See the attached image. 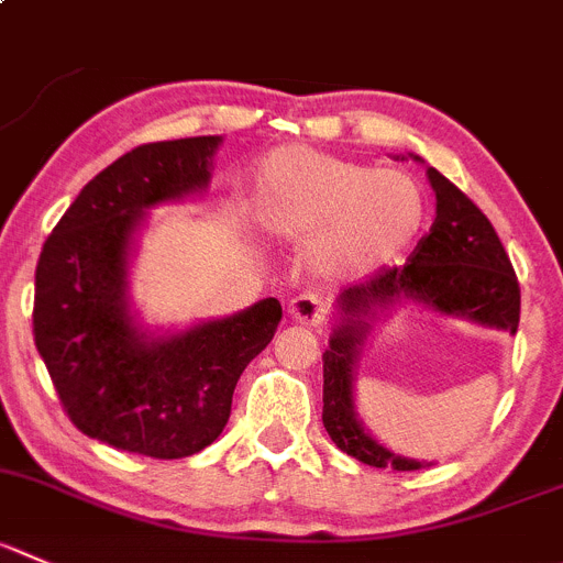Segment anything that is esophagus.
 Instances as JSON below:
<instances>
[{
	"mask_svg": "<svg viewBox=\"0 0 563 563\" xmlns=\"http://www.w3.org/2000/svg\"><path fill=\"white\" fill-rule=\"evenodd\" d=\"M287 318L296 320V323L301 325H312V329H318L325 318L323 301H320L318 296H312V292H303V296L292 298L290 301V307H287Z\"/></svg>",
	"mask_w": 563,
	"mask_h": 563,
	"instance_id": "34e87169",
	"label": "esophagus"
}]
</instances>
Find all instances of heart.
<instances>
[{"mask_svg":"<svg viewBox=\"0 0 563 563\" xmlns=\"http://www.w3.org/2000/svg\"><path fill=\"white\" fill-rule=\"evenodd\" d=\"M254 218L290 243L314 240V260L340 278H371L411 254L428 221L415 176L314 152L276 148L254 174Z\"/></svg>","mask_w":563,"mask_h":563,"instance_id":"heart-1","label":"heart"}]
</instances>
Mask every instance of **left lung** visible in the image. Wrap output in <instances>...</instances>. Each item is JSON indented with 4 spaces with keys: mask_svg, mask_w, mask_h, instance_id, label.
I'll return each mask as SVG.
<instances>
[{
    "mask_svg": "<svg viewBox=\"0 0 563 563\" xmlns=\"http://www.w3.org/2000/svg\"><path fill=\"white\" fill-rule=\"evenodd\" d=\"M426 176L437 196L431 234L417 243L404 267L384 271L365 285L340 292L323 353V426L331 442L371 467L400 473L431 467V462L398 456L384 448L356 415L353 382L373 325L404 303L508 334H517L519 325V285L495 227L437 168H428Z\"/></svg>",
    "mask_w": 563,
    "mask_h": 563,
    "instance_id": "obj_1",
    "label": "left lung"
}]
</instances>
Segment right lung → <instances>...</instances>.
<instances>
[{
    "label": "right lung",
    "mask_w": 563,
    "mask_h": 563,
    "mask_svg": "<svg viewBox=\"0 0 563 563\" xmlns=\"http://www.w3.org/2000/svg\"><path fill=\"white\" fill-rule=\"evenodd\" d=\"M218 146L201 135L118 157L79 190L37 260V353L74 426L118 451L185 459L212 445L238 378L282 320L276 298L179 331L132 312L130 262L148 210L201 196Z\"/></svg>",
    "instance_id": "right-lung-1"
}]
</instances>
